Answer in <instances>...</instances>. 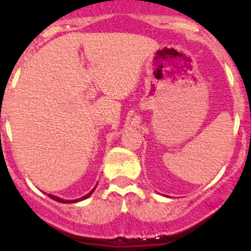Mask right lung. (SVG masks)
<instances>
[{
    "mask_svg": "<svg viewBox=\"0 0 251 251\" xmlns=\"http://www.w3.org/2000/svg\"><path fill=\"white\" fill-rule=\"evenodd\" d=\"M94 190H95V187L93 188L92 191L89 192V194L88 195H85V196H83L81 197V199H79V200H63V199H59V197H56V196H52V195H49V197H50V199H52V200H55V201H57V202H64V203H70V202H76V201H80V200H84V199H86V197H89L90 195L93 194V192H94Z\"/></svg>",
    "mask_w": 251,
    "mask_h": 251,
    "instance_id": "1",
    "label": "right lung"
}]
</instances>
